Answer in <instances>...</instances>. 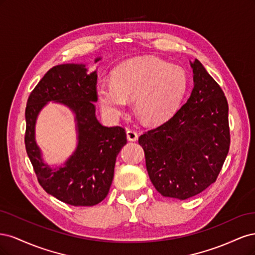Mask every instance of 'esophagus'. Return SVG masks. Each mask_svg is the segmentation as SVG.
<instances>
[{
    "label": "esophagus",
    "mask_w": 255,
    "mask_h": 255,
    "mask_svg": "<svg viewBox=\"0 0 255 255\" xmlns=\"http://www.w3.org/2000/svg\"><path fill=\"white\" fill-rule=\"evenodd\" d=\"M127 137L129 141H136L138 139V134L134 129H128L127 130Z\"/></svg>",
    "instance_id": "34e87169"
}]
</instances>
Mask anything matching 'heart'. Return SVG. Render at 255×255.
Wrapping results in <instances>:
<instances>
[{"label":"heart","mask_w":255,"mask_h":255,"mask_svg":"<svg viewBox=\"0 0 255 255\" xmlns=\"http://www.w3.org/2000/svg\"><path fill=\"white\" fill-rule=\"evenodd\" d=\"M189 88V76L183 67L143 56L119 65L112 82H101L97 96L102 111L116 118L134 99V110L144 123L157 125L179 110Z\"/></svg>","instance_id":"b5f03b06"}]
</instances>
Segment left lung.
Returning a JSON list of instances; mask_svg holds the SVG:
<instances>
[{"mask_svg": "<svg viewBox=\"0 0 255 255\" xmlns=\"http://www.w3.org/2000/svg\"><path fill=\"white\" fill-rule=\"evenodd\" d=\"M194 88L187 102L138 139L154 187L186 200L216 182L230 149L227 98L198 59L190 63Z\"/></svg>", "mask_w": 255, "mask_h": 255, "instance_id": "left-lung-1", "label": "left lung"}]
</instances>
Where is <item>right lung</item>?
<instances>
[{
    "instance_id": "1",
    "label": "right lung",
    "mask_w": 255,
    "mask_h": 255,
    "mask_svg": "<svg viewBox=\"0 0 255 255\" xmlns=\"http://www.w3.org/2000/svg\"><path fill=\"white\" fill-rule=\"evenodd\" d=\"M100 58L96 59V63ZM97 71L85 65L51 68L28 97L25 109V149L41 187L61 202L92 206L105 199L114 179L116 157L127 143L126 129L107 128L96 117ZM50 101L68 106L76 115L78 146L63 167L45 165L34 140L36 116Z\"/></svg>"
}]
</instances>
